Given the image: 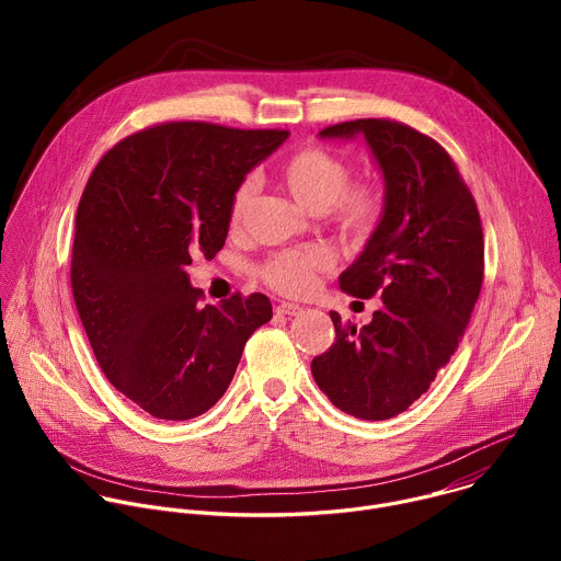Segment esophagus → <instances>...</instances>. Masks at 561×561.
Here are the masks:
<instances>
[{
  "instance_id": "34e87169",
  "label": "esophagus",
  "mask_w": 561,
  "mask_h": 561,
  "mask_svg": "<svg viewBox=\"0 0 561 561\" xmlns=\"http://www.w3.org/2000/svg\"><path fill=\"white\" fill-rule=\"evenodd\" d=\"M277 314H299L301 312V306H297V304H290V301H282L277 308Z\"/></svg>"
}]
</instances>
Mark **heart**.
Here are the masks:
<instances>
[{
    "mask_svg": "<svg viewBox=\"0 0 561 561\" xmlns=\"http://www.w3.org/2000/svg\"><path fill=\"white\" fill-rule=\"evenodd\" d=\"M284 191L308 213L329 215L346 234H366L379 215V195L370 186H348V164L335 152L308 146L290 154L277 171ZM253 180L237 186L230 202V221L239 224L251 197ZM331 262L322 249H297L273 255L262 266V277L268 286L284 295H304L314 284V273Z\"/></svg>",
    "mask_w": 561,
    "mask_h": 561,
    "instance_id": "heart-1",
    "label": "heart"
}]
</instances>
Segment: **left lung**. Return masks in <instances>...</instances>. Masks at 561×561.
I'll list each match as a JSON object with an SVG mask.
<instances>
[{
  "instance_id": "left-lung-1",
  "label": "left lung",
  "mask_w": 561,
  "mask_h": 561,
  "mask_svg": "<svg viewBox=\"0 0 561 561\" xmlns=\"http://www.w3.org/2000/svg\"><path fill=\"white\" fill-rule=\"evenodd\" d=\"M364 137L383 206L364 251L340 275L353 297H381L370 324H342L310 370L331 402L359 420H390L420 399L455 355L484 279L477 204L448 152L390 119H355L319 139Z\"/></svg>"
}]
</instances>
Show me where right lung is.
<instances>
[{
	"instance_id": "1",
	"label": "right lung",
	"mask_w": 561,
	"mask_h": 561,
	"mask_svg": "<svg viewBox=\"0 0 561 561\" xmlns=\"http://www.w3.org/2000/svg\"><path fill=\"white\" fill-rule=\"evenodd\" d=\"M288 130L204 122L146 128L95 167L75 219V306L108 381L157 420L184 422L226 392L249 337L273 317L253 293L199 304L188 266L213 260L230 202Z\"/></svg>"
}]
</instances>
